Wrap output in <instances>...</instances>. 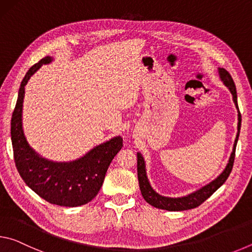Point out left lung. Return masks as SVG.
<instances>
[{
    "label": "left lung",
    "mask_w": 252,
    "mask_h": 252,
    "mask_svg": "<svg viewBox=\"0 0 252 252\" xmlns=\"http://www.w3.org/2000/svg\"><path fill=\"white\" fill-rule=\"evenodd\" d=\"M218 72H219L220 80L222 81V83L229 89L230 93L232 94L233 103L236 105L237 111H238V132L236 135V140H234V143H233L232 152L229 157L228 163L223 169V171L221 172L216 179H213L211 182H209L208 185L201 187L200 189L195 190L189 194L183 195V197L171 198V197H165V195L158 193L157 191L153 189L150 181H149L148 179L146 161H144V158L141 153L138 152L136 153V157H138V180H139L140 190H141L142 197L144 198V200H146L149 204H151L152 207L162 209V210H168V211H182V210H189V209L197 208L202 202L206 201L211 194L215 193L216 191L223 185L225 180L228 179L230 172H231L232 167H233L234 155H236V147L239 139V133H240L241 114L238 108L236 85H234L231 75H230L229 72L227 70H224L223 67H218Z\"/></svg>",
    "instance_id": "8db88e82"
}]
</instances>
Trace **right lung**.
<instances>
[{
	"label": "right lung",
	"mask_w": 252,
	"mask_h": 252,
	"mask_svg": "<svg viewBox=\"0 0 252 252\" xmlns=\"http://www.w3.org/2000/svg\"><path fill=\"white\" fill-rule=\"evenodd\" d=\"M53 60L52 57L40 60L21 82L11 120L14 161L23 181L42 199L62 207H79L90 202L100 191L106 170L123 147V140L120 135L113 136L72 161L49 160L30 146L22 125L24 88L42 65Z\"/></svg>",
	"instance_id": "add662e5"
}]
</instances>
